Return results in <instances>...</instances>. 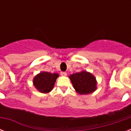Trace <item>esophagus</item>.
I'll return each instance as SVG.
<instances>
[{
	"instance_id": "1",
	"label": "esophagus",
	"mask_w": 131,
	"mask_h": 131,
	"mask_svg": "<svg viewBox=\"0 0 131 131\" xmlns=\"http://www.w3.org/2000/svg\"><path fill=\"white\" fill-rule=\"evenodd\" d=\"M60 74H61L62 76H67V73L66 72H61Z\"/></svg>"
}]
</instances>
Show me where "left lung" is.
<instances>
[{
	"label": "left lung",
	"instance_id": "1",
	"mask_svg": "<svg viewBox=\"0 0 131 131\" xmlns=\"http://www.w3.org/2000/svg\"><path fill=\"white\" fill-rule=\"evenodd\" d=\"M73 86L75 91L80 94H91L97 89V81L94 75L86 71H82L70 75Z\"/></svg>",
	"mask_w": 131,
	"mask_h": 131
}]
</instances>
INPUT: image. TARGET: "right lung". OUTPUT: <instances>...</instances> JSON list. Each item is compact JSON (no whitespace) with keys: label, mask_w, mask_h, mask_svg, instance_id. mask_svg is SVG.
<instances>
[{"label":"right lung","mask_w":131,"mask_h":131,"mask_svg":"<svg viewBox=\"0 0 131 131\" xmlns=\"http://www.w3.org/2000/svg\"><path fill=\"white\" fill-rule=\"evenodd\" d=\"M59 74L51 73L49 72L42 71L35 76L33 78V85L38 91L41 93H49L53 88L56 79Z\"/></svg>","instance_id":"obj_1"}]
</instances>
